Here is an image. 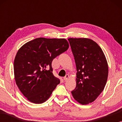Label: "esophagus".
I'll return each instance as SVG.
<instances>
[{"instance_id":"obj_1","label":"esophagus","mask_w":122,"mask_h":122,"mask_svg":"<svg viewBox=\"0 0 122 122\" xmlns=\"http://www.w3.org/2000/svg\"><path fill=\"white\" fill-rule=\"evenodd\" d=\"M69 75L68 74H66V76H64V78H63V79H64V81H67V80L68 79V78H69Z\"/></svg>"}]
</instances>
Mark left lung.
I'll return each instance as SVG.
<instances>
[{"label": "left lung", "instance_id": "8db88e82", "mask_svg": "<svg viewBox=\"0 0 122 122\" xmlns=\"http://www.w3.org/2000/svg\"><path fill=\"white\" fill-rule=\"evenodd\" d=\"M76 68L74 99L82 105L93 102L102 92L108 76L106 56L97 43L88 38H69Z\"/></svg>", "mask_w": 122, "mask_h": 122}]
</instances>
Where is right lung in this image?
I'll return each instance as SVG.
<instances>
[{"mask_svg": "<svg viewBox=\"0 0 122 122\" xmlns=\"http://www.w3.org/2000/svg\"><path fill=\"white\" fill-rule=\"evenodd\" d=\"M66 39L38 38L18 50L14 61L15 83L28 101L41 104L51 97L60 80L53 75L51 62L67 51Z\"/></svg>", "mask_w": 122, "mask_h": 122, "instance_id": "right-lung-1", "label": "right lung"}]
</instances>
